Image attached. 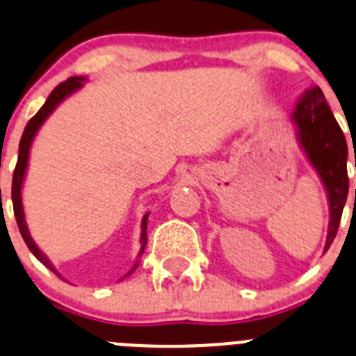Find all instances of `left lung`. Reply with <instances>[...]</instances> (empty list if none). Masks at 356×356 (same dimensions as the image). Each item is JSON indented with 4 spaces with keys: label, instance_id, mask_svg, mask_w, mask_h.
Instances as JSON below:
<instances>
[{
    "label": "left lung",
    "instance_id": "left-lung-1",
    "mask_svg": "<svg viewBox=\"0 0 356 356\" xmlns=\"http://www.w3.org/2000/svg\"><path fill=\"white\" fill-rule=\"evenodd\" d=\"M291 122L299 147L325 189L329 202V227L323 252H327L337 234L350 188L346 168L348 144L339 123L336 122L322 90L316 85L306 88L296 102Z\"/></svg>",
    "mask_w": 356,
    "mask_h": 356
}]
</instances>
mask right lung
<instances>
[{"label": "right lung", "instance_id": "add662e5", "mask_svg": "<svg viewBox=\"0 0 356 356\" xmlns=\"http://www.w3.org/2000/svg\"><path fill=\"white\" fill-rule=\"evenodd\" d=\"M85 81H86L85 76H72V78L65 79L64 83H60V85H58L57 88H55V90L48 95L47 102L41 106L40 111H38L36 115L29 120V123H27L26 129H24L22 139H20V144H19V160H17V167H15V172H13V182H12L13 212H15V219H17V224H19V229H20V234H22L24 241H26V245L29 247V250L34 254V257H36L40 262H43L48 270H51L55 275H57V277H60V278H62V275L55 270V266L51 264L50 259L43 254V250L38 247L36 241H34L33 236H31V231H29V227H27V222H26V212H24V205H22V186H24V181H26L27 167H29L31 146H33V140H34V137H36L38 130L41 129V125L47 122L48 116H50L51 113H54L55 109H57L58 106L65 101V99L71 97V95L76 94L78 90H81L83 83ZM147 217H149V212L143 217V222H140V238H139L140 250H139V255H137L139 259H137V262L134 264L132 270H130L123 278H127L129 275H132L134 271H136V268L139 266V262H140V255L144 254V248H146V243H147Z\"/></svg>", "mask_w": 356, "mask_h": 356}]
</instances>
